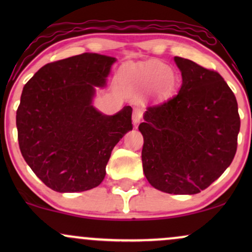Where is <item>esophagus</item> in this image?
<instances>
[{"label":"esophagus","instance_id":"obj_1","mask_svg":"<svg viewBox=\"0 0 252 252\" xmlns=\"http://www.w3.org/2000/svg\"><path fill=\"white\" fill-rule=\"evenodd\" d=\"M143 116V109L141 106H135L134 111H132V122L137 124L140 122V120Z\"/></svg>","mask_w":252,"mask_h":252}]
</instances>
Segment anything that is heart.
<instances>
[{
    "label": "heart",
    "instance_id": "b5f03b06",
    "mask_svg": "<svg viewBox=\"0 0 252 252\" xmlns=\"http://www.w3.org/2000/svg\"><path fill=\"white\" fill-rule=\"evenodd\" d=\"M121 79L138 89L155 88L158 94H168L174 84L170 68L156 60L123 68L121 71Z\"/></svg>",
    "mask_w": 252,
    "mask_h": 252
}]
</instances>
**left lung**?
<instances>
[{"label": "left lung", "instance_id": "1", "mask_svg": "<svg viewBox=\"0 0 252 252\" xmlns=\"http://www.w3.org/2000/svg\"><path fill=\"white\" fill-rule=\"evenodd\" d=\"M180 91L152 105L138 126L147 180L170 194H195L230 166L241 128L232 90L215 70L175 57Z\"/></svg>", "mask_w": 252, "mask_h": 252}]
</instances>
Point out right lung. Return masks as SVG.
I'll use <instances>...</instances> for the list:
<instances>
[{"label": "right lung", "mask_w": 252, "mask_h": 252, "mask_svg": "<svg viewBox=\"0 0 252 252\" xmlns=\"http://www.w3.org/2000/svg\"><path fill=\"white\" fill-rule=\"evenodd\" d=\"M115 62L97 53L70 57L46 63L24 86L16 110L20 150L53 190L97 187L114 147L132 129L131 106L105 116L91 104Z\"/></svg>", "instance_id": "1"}]
</instances>
